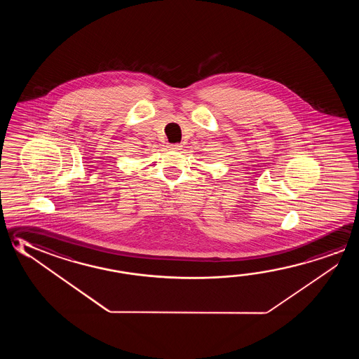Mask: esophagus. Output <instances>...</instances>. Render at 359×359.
<instances>
[{
    "instance_id": "34e87169",
    "label": "esophagus",
    "mask_w": 359,
    "mask_h": 359,
    "mask_svg": "<svg viewBox=\"0 0 359 359\" xmlns=\"http://www.w3.org/2000/svg\"><path fill=\"white\" fill-rule=\"evenodd\" d=\"M168 147L170 150H182V145H180V144H170Z\"/></svg>"
}]
</instances>
